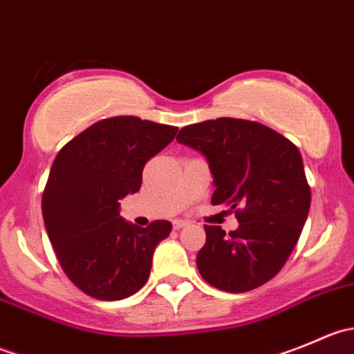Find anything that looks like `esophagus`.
<instances>
[{
    "label": "esophagus",
    "instance_id": "obj_1",
    "mask_svg": "<svg viewBox=\"0 0 354 354\" xmlns=\"http://www.w3.org/2000/svg\"><path fill=\"white\" fill-rule=\"evenodd\" d=\"M185 226H187V223H185V221H174V223H173V230H174V231L183 230Z\"/></svg>",
    "mask_w": 354,
    "mask_h": 354
}]
</instances>
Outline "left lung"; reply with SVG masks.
Instances as JSON below:
<instances>
[{
    "instance_id": "1",
    "label": "left lung",
    "mask_w": 354,
    "mask_h": 354,
    "mask_svg": "<svg viewBox=\"0 0 354 354\" xmlns=\"http://www.w3.org/2000/svg\"><path fill=\"white\" fill-rule=\"evenodd\" d=\"M176 140L205 157L214 205L236 210L238 230L205 226L198 272L210 286L245 292L272 279L291 255L310 210L296 145L255 121L217 118L181 128Z\"/></svg>"
}]
</instances>
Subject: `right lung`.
Listing matches in <instances>:
<instances>
[{
  "instance_id": "add662e5",
  "label": "right lung",
  "mask_w": 354,
  "mask_h": 354,
  "mask_svg": "<svg viewBox=\"0 0 354 354\" xmlns=\"http://www.w3.org/2000/svg\"><path fill=\"white\" fill-rule=\"evenodd\" d=\"M176 131L135 116L109 118L56 156L42 195L44 226L63 270L85 295L114 301L147 283L156 246L173 224L135 226L120 216V200L140 190L145 162Z\"/></svg>"
}]
</instances>
